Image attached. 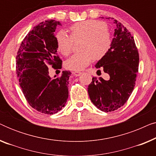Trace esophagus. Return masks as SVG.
<instances>
[{"label":"esophagus","instance_id":"obj_1","mask_svg":"<svg viewBox=\"0 0 156 156\" xmlns=\"http://www.w3.org/2000/svg\"><path fill=\"white\" fill-rule=\"evenodd\" d=\"M73 74H74V76H80L81 74H82V72H73Z\"/></svg>","mask_w":156,"mask_h":156}]
</instances>
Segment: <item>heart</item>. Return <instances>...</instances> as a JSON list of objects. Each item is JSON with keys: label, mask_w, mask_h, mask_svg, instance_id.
Listing matches in <instances>:
<instances>
[{"label": "heart", "mask_w": 156, "mask_h": 156, "mask_svg": "<svg viewBox=\"0 0 156 156\" xmlns=\"http://www.w3.org/2000/svg\"><path fill=\"white\" fill-rule=\"evenodd\" d=\"M71 35L65 30H59L56 35L58 50L65 56L72 51L74 40H83L82 52L75 54L65 62L67 69L80 71L88 66L93 59L99 60L110 50L112 36L105 23L101 21L87 20L76 23L70 27Z\"/></svg>", "instance_id": "b5f03b06"}]
</instances>
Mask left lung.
<instances>
[{
	"mask_svg": "<svg viewBox=\"0 0 156 156\" xmlns=\"http://www.w3.org/2000/svg\"><path fill=\"white\" fill-rule=\"evenodd\" d=\"M114 21L116 27L110 50L95 65L108 74V80L93 77L88 86L91 102L104 112L118 109L127 101L135 87L139 65L133 36L121 23Z\"/></svg>",
	"mask_w": 156,
	"mask_h": 156,
	"instance_id": "8db88e82",
	"label": "left lung"
}]
</instances>
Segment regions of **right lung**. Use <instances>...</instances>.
Here are the masks:
<instances>
[{"mask_svg": "<svg viewBox=\"0 0 156 156\" xmlns=\"http://www.w3.org/2000/svg\"><path fill=\"white\" fill-rule=\"evenodd\" d=\"M57 25H61L59 21L48 20L34 27L23 40L16 56L17 76L27 101L37 112L50 115L65 106L71 74L63 71L54 79L49 75V65L62 68L54 33Z\"/></svg>", "mask_w": 156, "mask_h": 156, "instance_id": "add662e5", "label": "right lung"}]
</instances>
